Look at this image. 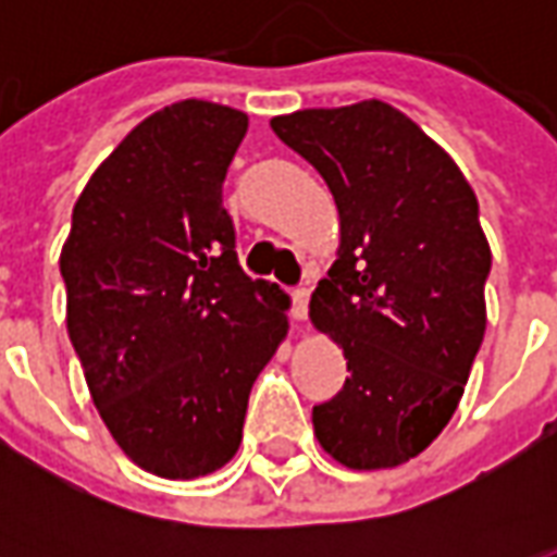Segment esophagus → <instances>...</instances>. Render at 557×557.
<instances>
[{"mask_svg":"<svg viewBox=\"0 0 557 557\" xmlns=\"http://www.w3.org/2000/svg\"><path fill=\"white\" fill-rule=\"evenodd\" d=\"M307 304H310V289L292 292V319H295V322H304V319H307Z\"/></svg>","mask_w":557,"mask_h":557,"instance_id":"esophagus-1","label":"esophagus"}]
</instances>
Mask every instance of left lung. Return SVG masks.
Instances as JSON below:
<instances>
[{
	"label": "left lung",
	"mask_w": 557,
	"mask_h": 557,
	"mask_svg": "<svg viewBox=\"0 0 557 557\" xmlns=\"http://www.w3.org/2000/svg\"><path fill=\"white\" fill-rule=\"evenodd\" d=\"M337 202V262L310 322L337 343L349 379L313 409L339 466L379 471L430 447L466 391L486 334L492 253L462 170L385 101L274 115Z\"/></svg>",
	"instance_id": "1"
}]
</instances>
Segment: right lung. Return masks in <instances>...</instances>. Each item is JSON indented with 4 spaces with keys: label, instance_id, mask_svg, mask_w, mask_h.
<instances>
[{
    "label": "right lung",
    "instance_id": "add662e5",
    "mask_svg": "<svg viewBox=\"0 0 557 557\" xmlns=\"http://www.w3.org/2000/svg\"><path fill=\"white\" fill-rule=\"evenodd\" d=\"M244 134L247 113L199 98L143 119L91 172L59 256L91 403L127 459L166 480L230 462L289 334V295L244 274L223 208Z\"/></svg>",
    "mask_w": 557,
    "mask_h": 557
}]
</instances>
